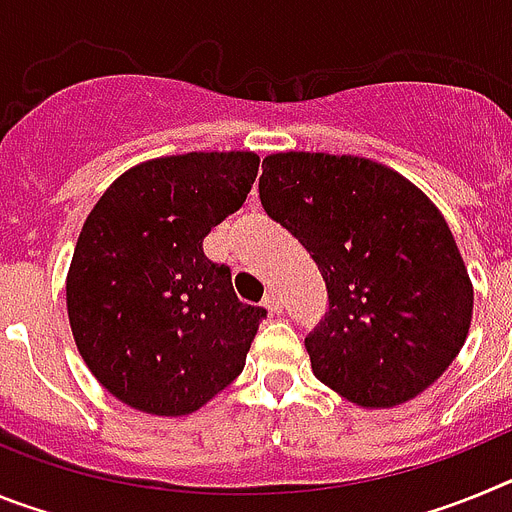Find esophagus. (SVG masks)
Returning <instances> with one entry per match:
<instances>
[{
  "label": "esophagus",
  "instance_id": "obj_1",
  "mask_svg": "<svg viewBox=\"0 0 512 512\" xmlns=\"http://www.w3.org/2000/svg\"><path fill=\"white\" fill-rule=\"evenodd\" d=\"M264 307L269 312H282V300H279V295H277V292H274V289H269V292H266Z\"/></svg>",
  "mask_w": 512,
  "mask_h": 512
}]
</instances>
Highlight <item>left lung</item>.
I'll return each instance as SVG.
<instances>
[{
	"mask_svg": "<svg viewBox=\"0 0 512 512\" xmlns=\"http://www.w3.org/2000/svg\"><path fill=\"white\" fill-rule=\"evenodd\" d=\"M266 215L318 264L328 312L305 338L312 374L361 408H395L459 356L474 289L449 223L413 182L361 156L271 153Z\"/></svg>",
	"mask_w": 512,
	"mask_h": 512,
	"instance_id": "1",
	"label": "left lung"
}]
</instances>
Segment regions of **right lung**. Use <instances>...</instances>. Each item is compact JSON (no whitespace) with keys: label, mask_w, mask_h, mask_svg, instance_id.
Wrapping results in <instances>:
<instances>
[{"label":"right lung","mask_w":512,"mask_h":512,"mask_svg":"<svg viewBox=\"0 0 512 512\" xmlns=\"http://www.w3.org/2000/svg\"><path fill=\"white\" fill-rule=\"evenodd\" d=\"M261 158L192 151L133 166L81 228L66 310L81 359L140 413L200 410L243 372L264 307L243 305L202 241L246 202Z\"/></svg>","instance_id":"1"}]
</instances>
